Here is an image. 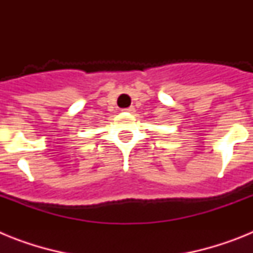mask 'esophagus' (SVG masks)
<instances>
[{
    "mask_svg": "<svg viewBox=\"0 0 253 253\" xmlns=\"http://www.w3.org/2000/svg\"><path fill=\"white\" fill-rule=\"evenodd\" d=\"M124 111H126L128 114H134V113H135V107L130 106V107H128V109H125Z\"/></svg>",
    "mask_w": 253,
    "mask_h": 253,
    "instance_id": "34e87169",
    "label": "esophagus"
}]
</instances>
